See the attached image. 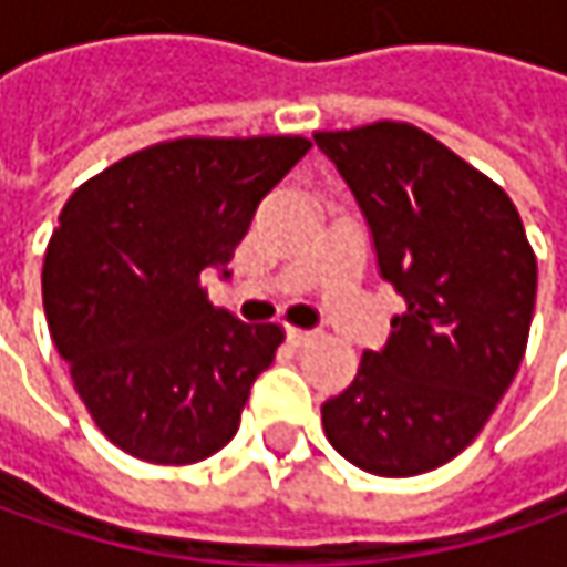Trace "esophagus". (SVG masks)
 I'll return each mask as SVG.
<instances>
[{
    "mask_svg": "<svg viewBox=\"0 0 567 567\" xmlns=\"http://www.w3.org/2000/svg\"><path fill=\"white\" fill-rule=\"evenodd\" d=\"M287 340H290L293 347H306V343L316 340V334H312V331H302V328H287Z\"/></svg>",
    "mask_w": 567,
    "mask_h": 567,
    "instance_id": "34e87169",
    "label": "esophagus"
}]
</instances>
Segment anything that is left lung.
<instances>
[{
  "label": "left lung",
  "mask_w": 567,
  "mask_h": 567,
  "mask_svg": "<svg viewBox=\"0 0 567 567\" xmlns=\"http://www.w3.org/2000/svg\"><path fill=\"white\" fill-rule=\"evenodd\" d=\"M403 296L384 350L324 401L328 442L375 476H416L483 432L524 360L536 255L505 188L410 122L316 132Z\"/></svg>",
  "instance_id": "obj_1"
}]
</instances>
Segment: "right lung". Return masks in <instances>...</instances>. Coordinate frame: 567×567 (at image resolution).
Segmentation results:
<instances>
[{"instance_id":"1","label":"right lung","mask_w":567,"mask_h":567,"mask_svg":"<svg viewBox=\"0 0 567 567\" xmlns=\"http://www.w3.org/2000/svg\"><path fill=\"white\" fill-rule=\"evenodd\" d=\"M302 135L173 138L72 192L43 258V309L97 429L147 464H195L239 429L284 328L207 302ZM227 277V271H224Z\"/></svg>"}]
</instances>
